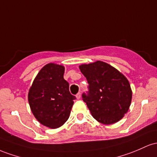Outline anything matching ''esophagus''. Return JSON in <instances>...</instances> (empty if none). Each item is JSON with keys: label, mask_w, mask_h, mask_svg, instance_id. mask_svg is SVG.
<instances>
[{"label": "esophagus", "mask_w": 157, "mask_h": 157, "mask_svg": "<svg viewBox=\"0 0 157 157\" xmlns=\"http://www.w3.org/2000/svg\"><path fill=\"white\" fill-rule=\"evenodd\" d=\"M76 98H78V99H79V98H81V93H80V92L78 93H77V94H76Z\"/></svg>", "instance_id": "34e87169"}]
</instances>
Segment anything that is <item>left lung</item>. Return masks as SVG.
<instances>
[{"mask_svg":"<svg viewBox=\"0 0 157 157\" xmlns=\"http://www.w3.org/2000/svg\"><path fill=\"white\" fill-rule=\"evenodd\" d=\"M88 82V90L82 94L91 114L105 124L117 122L128 112L132 91L129 82L117 69L97 61L79 67Z\"/></svg>","mask_w":157,"mask_h":157,"instance_id":"left-lung-1","label":"left lung"}]
</instances>
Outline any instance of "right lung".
Returning a JSON list of instances; mask_svg holds the SVG:
<instances>
[{"mask_svg": "<svg viewBox=\"0 0 157 157\" xmlns=\"http://www.w3.org/2000/svg\"><path fill=\"white\" fill-rule=\"evenodd\" d=\"M61 65H45L33 82L28 94L33 115L40 124L58 128L70 117L75 96L69 90V83L64 78Z\"/></svg>", "mask_w": 157, "mask_h": 157, "instance_id": "add662e5", "label": "right lung"}]
</instances>
